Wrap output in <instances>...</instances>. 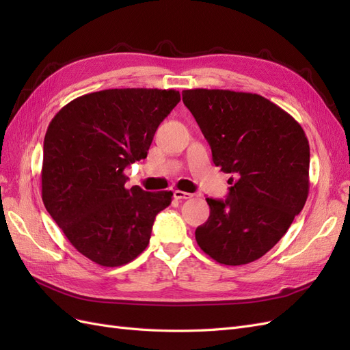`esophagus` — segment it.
<instances>
[{"label":"esophagus","instance_id":"esophagus-1","mask_svg":"<svg viewBox=\"0 0 350 350\" xmlns=\"http://www.w3.org/2000/svg\"><path fill=\"white\" fill-rule=\"evenodd\" d=\"M174 197H175L176 200H179V201H183V200H189V198H193L194 196H193L191 193L179 191V189H176V191H174Z\"/></svg>","mask_w":350,"mask_h":350}]
</instances>
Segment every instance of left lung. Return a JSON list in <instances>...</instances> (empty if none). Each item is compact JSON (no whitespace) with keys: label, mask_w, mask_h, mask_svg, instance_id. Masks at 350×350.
I'll use <instances>...</instances> for the list:
<instances>
[{"label":"left lung","mask_w":350,"mask_h":350,"mask_svg":"<svg viewBox=\"0 0 350 350\" xmlns=\"http://www.w3.org/2000/svg\"><path fill=\"white\" fill-rule=\"evenodd\" d=\"M184 105L229 178L226 200L206 198L210 216L198 247L225 266L270 251L304 208L310 191V143L298 121L256 93L191 89Z\"/></svg>","instance_id":"left-lung-1"}]
</instances>
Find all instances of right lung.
<instances>
[{
    "label": "right lung",
    "instance_id": "1",
    "mask_svg": "<svg viewBox=\"0 0 350 350\" xmlns=\"http://www.w3.org/2000/svg\"><path fill=\"white\" fill-rule=\"evenodd\" d=\"M179 100L174 89H108L71 100L49 122L42 201L71 245L99 266L140 256L156 215L171 204V191L126 189L124 169L147 156Z\"/></svg>",
    "mask_w": 350,
    "mask_h": 350
}]
</instances>
